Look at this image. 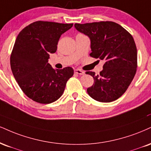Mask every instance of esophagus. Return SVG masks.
Segmentation results:
<instances>
[{
  "label": "esophagus",
  "mask_w": 151,
  "mask_h": 151,
  "mask_svg": "<svg viewBox=\"0 0 151 151\" xmlns=\"http://www.w3.org/2000/svg\"><path fill=\"white\" fill-rule=\"evenodd\" d=\"M74 73L79 74V75H83V74H84V72H83L81 70H79V69H76V70H74Z\"/></svg>",
  "instance_id": "34e87169"
}]
</instances>
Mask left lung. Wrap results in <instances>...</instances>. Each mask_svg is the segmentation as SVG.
Listing matches in <instances>:
<instances>
[{"label":"left lung","instance_id":"obj_1","mask_svg":"<svg viewBox=\"0 0 151 151\" xmlns=\"http://www.w3.org/2000/svg\"><path fill=\"white\" fill-rule=\"evenodd\" d=\"M74 27L90 39V55L105 61L100 74L86 72L94 79L87 93L99 102L118 99L127 89L137 72V50L132 36L113 22L74 24Z\"/></svg>","mask_w":151,"mask_h":151}]
</instances>
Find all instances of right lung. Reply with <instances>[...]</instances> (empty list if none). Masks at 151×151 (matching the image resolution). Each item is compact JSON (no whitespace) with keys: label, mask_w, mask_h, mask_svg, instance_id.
Here are the masks:
<instances>
[{"label":"right lung","mask_w":151,"mask_h":151,"mask_svg":"<svg viewBox=\"0 0 151 151\" xmlns=\"http://www.w3.org/2000/svg\"><path fill=\"white\" fill-rule=\"evenodd\" d=\"M73 24L37 21L18 34L10 56L14 79L27 97L36 102H55L74 74L70 67L55 70L48 63L50 53L57 50L61 35Z\"/></svg>","instance_id":"add662e5"}]
</instances>
